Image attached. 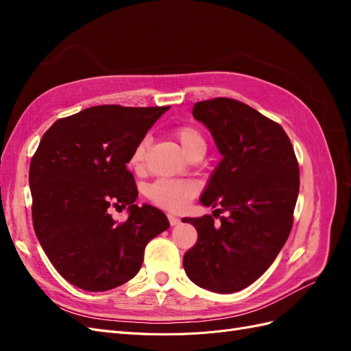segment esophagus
I'll return each mask as SVG.
<instances>
[{"instance_id": "esophagus-1", "label": "esophagus", "mask_w": 351, "mask_h": 351, "mask_svg": "<svg viewBox=\"0 0 351 351\" xmlns=\"http://www.w3.org/2000/svg\"><path fill=\"white\" fill-rule=\"evenodd\" d=\"M168 221H169V224H171V226H178L180 224V218L176 217V215H171V214L168 215Z\"/></svg>"}]
</instances>
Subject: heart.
Segmentation results:
<instances>
[{
    "label": "heart",
    "mask_w": 351,
    "mask_h": 351,
    "mask_svg": "<svg viewBox=\"0 0 351 351\" xmlns=\"http://www.w3.org/2000/svg\"><path fill=\"white\" fill-rule=\"evenodd\" d=\"M178 143L182 145L187 156H192L196 151H206L205 136L196 125L184 124L174 132ZM151 146V137L143 136L133 147L129 164L134 171H142L145 168L147 151ZM199 190L193 180H156L146 190V196L152 204L165 209H182Z\"/></svg>",
    "instance_id": "obj_1"
}]
</instances>
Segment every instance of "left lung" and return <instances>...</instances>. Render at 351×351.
I'll return each mask as SVG.
<instances>
[{
  "instance_id": "1",
  "label": "left lung",
  "mask_w": 351,
  "mask_h": 351,
  "mask_svg": "<svg viewBox=\"0 0 351 351\" xmlns=\"http://www.w3.org/2000/svg\"><path fill=\"white\" fill-rule=\"evenodd\" d=\"M193 117L206 125L222 159L200 204L228 212L214 218H183L197 231L183 267L196 285L214 293L246 289L267 271L293 226L300 171L282 127L228 98L195 104ZM221 209H215L221 210Z\"/></svg>"
}]
</instances>
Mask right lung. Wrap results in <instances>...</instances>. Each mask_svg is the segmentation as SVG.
I'll use <instances>...</instances> for the list:
<instances>
[{
	"instance_id": "add662e5",
	"label": "right lung",
	"mask_w": 351,
	"mask_h": 351,
	"mask_svg": "<svg viewBox=\"0 0 351 351\" xmlns=\"http://www.w3.org/2000/svg\"><path fill=\"white\" fill-rule=\"evenodd\" d=\"M169 107L98 105L60 119L30 161L32 219L60 275L86 291L115 289L139 272L146 244L169 227L162 210L137 206L127 164ZM130 210L117 225L109 208Z\"/></svg>"
}]
</instances>
